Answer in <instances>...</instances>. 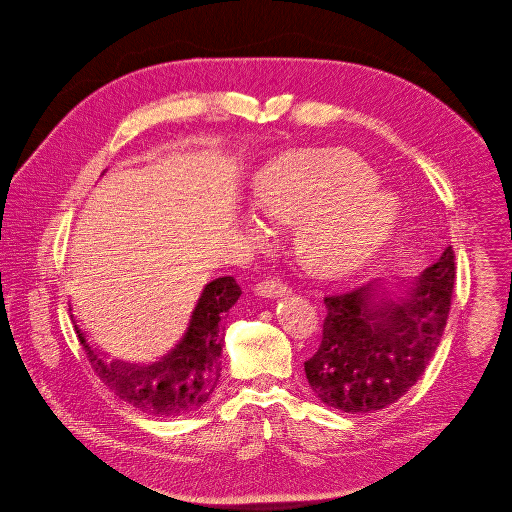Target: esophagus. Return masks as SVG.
Instances as JSON below:
<instances>
[{"instance_id":"obj_1","label":"esophagus","mask_w":512,"mask_h":512,"mask_svg":"<svg viewBox=\"0 0 512 512\" xmlns=\"http://www.w3.org/2000/svg\"><path fill=\"white\" fill-rule=\"evenodd\" d=\"M256 294L262 296V298H274V296H282L288 290V284H284L280 278L272 276V278H266V280H260L256 286H254Z\"/></svg>"}]
</instances>
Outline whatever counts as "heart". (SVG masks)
Returning a JSON list of instances; mask_svg holds the SVG:
<instances>
[{
	"instance_id": "heart-1",
	"label": "heart",
	"mask_w": 512,
	"mask_h": 512,
	"mask_svg": "<svg viewBox=\"0 0 512 512\" xmlns=\"http://www.w3.org/2000/svg\"><path fill=\"white\" fill-rule=\"evenodd\" d=\"M375 175L349 149H302L270 161L254 183V203L266 218L298 226L296 254L321 278L363 266L391 236L397 206L371 191Z\"/></svg>"
}]
</instances>
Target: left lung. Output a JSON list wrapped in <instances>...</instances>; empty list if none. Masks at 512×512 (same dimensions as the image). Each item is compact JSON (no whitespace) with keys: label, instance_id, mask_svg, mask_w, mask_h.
I'll use <instances>...</instances> for the list:
<instances>
[{"label":"left lung","instance_id":"obj_1","mask_svg":"<svg viewBox=\"0 0 512 512\" xmlns=\"http://www.w3.org/2000/svg\"><path fill=\"white\" fill-rule=\"evenodd\" d=\"M452 246L403 294L367 282L325 296L327 317L304 373L317 397L347 414H371L416 385L446 329L456 280Z\"/></svg>","mask_w":512,"mask_h":512}]
</instances>
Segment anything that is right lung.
Segmentation results:
<instances>
[{
  "label": "right lung",
  "instance_id": "right-lung-1",
  "mask_svg": "<svg viewBox=\"0 0 512 512\" xmlns=\"http://www.w3.org/2000/svg\"><path fill=\"white\" fill-rule=\"evenodd\" d=\"M242 290L234 276L212 280L201 292L185 337L163 359L151 365L115 361L107 365L74 325L90 367L117 397L147 416H183L199 410L220 381L222 319ZM72 317V315H70ZM74 319V317H72Z\"/></svg>",
  "mask_w": 512,
  "mask_h": 512
}]
</instances>
